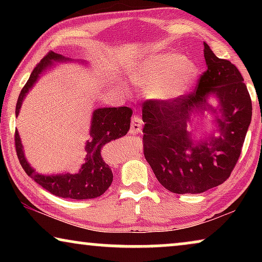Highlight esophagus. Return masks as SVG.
Segmentation results:
<instances>
[{
	"label": "esophagus",
	"instance_id": "obj_1",
	"mask_svg": "<svg viewBox=\"0 0 262 262\" xmlns=\"http://www.w3.org/2000/svg\"><path fill=\"white\" fill-rule=\"evenodd\" d=\"M143 121L138 116H134L131 119V125H130V132L131 134H137L142 130Z\"/></svg>",
	"mask_w": 262,
	"mask_h": 262
}]
</instances>
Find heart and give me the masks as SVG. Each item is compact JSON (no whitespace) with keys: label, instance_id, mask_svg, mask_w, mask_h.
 <instances>
[{"label":"heart","instance_id":"b5f03b06","mask_svg":"<svg viewBox=\"0 0 262 262\" xmlns=\"http://www.w3.org/2000/svg\"><path fill=\"white\" fill-rule=\"evenodd\" d=\"M195 74L194 63L175 52L151 53L128 69V77L135 84L146 88L151 99L162 101L178 98L187 91Z\"/></svg>","mask_w":262,"mask_h":262}]
</instances>
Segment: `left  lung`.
<instances>
[{
	"mask_svg": "<svg viewBox=\"0 0 262 262\" xmlns=\"http://www.w3.org/2000/svg\"><path fill=\"white\" fill-rule=\"evenodd\" d=\"M204 57L207 69L192 93L143 103L145 160L160 184L178 194H196L223 184L237 163L252 120V100L237 68L218 58L206 42ZM211 94L220 102L219 137L194 143L187 123L194 110L209 106L206 99Z\"/></svg>",
	"mask_w": 262,
	"mask_h": 262,
	"instance_id": "1",
	"label": "left lung"
}]
</instances>
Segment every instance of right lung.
<instances>
[{
	"instance_id": "obj_1",
	"label": "right lung",
	"mask_w": 262,
	"mask_h": 262,
	"mask_svg": "<svg viewBox=\"0 0 262 262\" xmlns=\"http://www.w3.org/2000/svg\"><path fill=\"white\" fill-rule=\"evenodd\" d=\"M62 55L50 51L32 71L30 78L21 89L16 102L15 114L20 112L21 105L28 91L38 81L39 75L53 62H68ZM132 110L130 107H105L93 112L91 139L85 144V156L80 170L75 174L42 175L35 171L25 159L19 132L15 130V149L21 167L28 177L52 194L68 199H93L102 195L113 181V173L103 160L101 149L111 141L123 137L130 130Z\"/></svg>"
}]
</instances>
